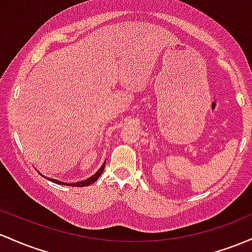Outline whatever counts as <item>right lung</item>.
<instances>
[{
    "label": "right lung",
    "instance_id": "obj_1",
    "mask_svg": "<svg viewBox=\"0 0 252 252\" xmlns=\"http://www.w3.org/2000/svg\"><path fill=\"white\" fill-rule=\"evenodd\" d=\"M104 165H106V162L102 164V166H101V168L98 169V170L96 171L95 174L93 175V176H90L89 179H87V180H84V181H81V182L65 183V182H62V181H58V180H55V179H50V177H46V179L50 180V181H52V182H55V183H58V185H64V186L66 185V186H70V187H87V186H90V185H92V183L96 182V180H97L98 177L101 176V174H102V172H103Z\"/></svg>",
    "mask_w": 252,
    "mask_h": 252
}]
</instances>
